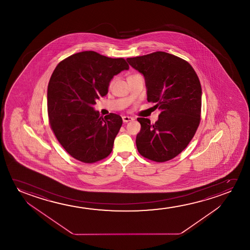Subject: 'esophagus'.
<instances>
[{"label": "esophagus", "mask_w": 250, "mask_h": 250, "mask_svg": "<svg viewBox=\"0 0 250 250\" xmlns=\"http://www.w3.org/2000/svg\"><path fill=\"white\" fill-rule=\"evenodd\" d=\"M123 122L124 123H127V122H129V121H131V120H133V118H131V117L129 116H124L123 118Z\"/></svg>", "instance_id": "obj_1"}]
</instances>
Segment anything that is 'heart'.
<instances>
[{
	"label": "heart",
	"instance_id": "heart-1",
	"mask_svg": "<svg viewBox=\"0 0 250 250\" xmlns=\"http://www.w3.org/2000/svg\"><path fill=\"white\" fill-rule=\"evenodd\" d=\"M113 84V82H111V83H110V85H112Z\"/></svg>",
	"mask_w": 250,
	"mask_h": 250
}]
</instances>
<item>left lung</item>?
Instances as JSON below:
<instances>
[{
  "mask_svg": "<svg viewBox=\"0 0 250 250\" xmlns=\"http://www.w3.org/2000/svg\"><path fill=\"white\" fill-rule=\"evenodd\" d=\"M144 76L147 102L161 113L154 125L138 118L136 144L142 156L165 162L180 154L195 136L201 120L202 86L190 64L166 52L127 58Z\"/></svg>",
  "mask_w": 250,
  "mask_h": 250,
  "instance_id": "8db88e82",
  "label": "left lung"
}]
</instances>
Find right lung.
Wrapping results in <instances>:
<instances>
[{
    "label": "right lung",
    "instance_id": "1",
    "mask_svg": "<svg viewBox=\"0 0 250 250\" xmlns=\"http://www.w3.org/2000/svg\"><path fill=\"white\" fill-rule=\"evenodd\" d=\"M128 69L125 59L95 51L71 55L55 69L48 85V120L59 143L76 160L95 163L111 154L122 118H103L93 106L107 94L113 76Z\"/></svg>",
    "mask_w": 250,
    "mask_h": 250
}]
</instances>
